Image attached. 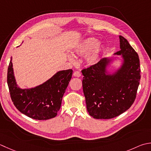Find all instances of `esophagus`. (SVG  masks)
<instances>
[{"label":"esophagus","mask_w":151,"mask_h":151,"mask_svg":"<svg viewBox=\"0 0 151 151\" xmlns=\"http://www.w3.org/2000/svg\"><path fill=\"white\" fill-rule=\"evenodd\" d=\"M73 76H76V77H80V76H81V73H80L79 71H78V70H76V71L74 72Z\"/></svg>","instance_id":"esophagus-1"}]
</instances>
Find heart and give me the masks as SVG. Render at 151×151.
I'll list each match as a JSON object with an SVG mask.
<instances>
[{"label": "heart", "mask_w": 151, "mask_h": 151, "mask_svg": "<svg viewBox=\"0 0 151 151\" xmlns=\"http://www.w3.org/2000/svg\"><path fill=\"white\" fill-rule=\"evenodd\" d=\"M103 46L99 40L94 37H88L80 42L74 48V52L79 56H85V61L88 65H94L99 61ZM68 59L74 61L72 55H68Z\"/></svg>", "instance_id": "1"}]
</instances>
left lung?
Listing matches in <instances>:
<instances>
[{
	"instance_id": "1",
	"label": "left lung",
	"mask_w": 151,
	"mask_h": 151,
	"mask_svg": "<svg viewBox=\"0 0 151 151\" xmlns=\"http://www.w3.org/2000/svg\"><path fill=\"white\" fill-rule=\"evenodd\" d=\"M120 49L114 55L82 70L87 111L96 119H110L123 113L134 102L141 78L138 54L125 38L119 36ZM121 60L115 70L110 67Z\"/></svg>"
}]
</instances>
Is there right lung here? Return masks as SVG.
<instances>
[{
    "instance_id": "add662e5",
    "label": "right lung",
    "mask_w": 151,
    "mask_h": 151,
    "mask_svg": "<svg viewBox=\"0 0 151 151\" xmlns=\"http://www.w3.org/2000/svg\"><path fill=\"white\" fill-rule=\"evenodd\" d=\"M12 58L9 63L7 82L11 99L17 110L36 120H48L56 116L61 105L73 70L58 71L42 84L29 88H21L14 76Z\"/></svg>"
}]
</instances>
